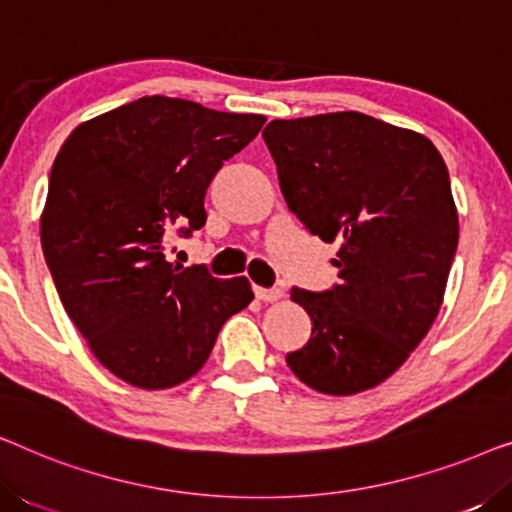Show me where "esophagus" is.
<instances>
[{
    "mask_svg": "<svg viewBox=\"0 0 512 512\" xmlns=\"http://www.w3.org/2000/svg\"><path fill=\"white\" fill-rule=\"evenodd\" d=\"M254 293L258 300H263V303H275L284 296L282 289H277V286H272V289H263V286H254Z\"/></svg>",
    "mask_w": 512,
    "mask_h": 512,
    "instance_id": "34e87169",
    "label": "esophagus"
}]
</instances>
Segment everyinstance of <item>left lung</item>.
<instances>
[{
    "label": "left lung",
    "instance_id": "obj_1",
    "mask_svg": "<svg viewBox=\"0 0 512 512\" xmlns=\"http://www.w3.org/2000/svg\"><path fill=\"white\" fill-rule=\"evenodd\" d=\"M263 139L300 223L340 242V282L291 298L312 319L286 363L331 396L373 389L429 333L459 242L445 160L424 135L359 111L272 121Z\"/></svg>",
    "mask_w": 512,
    "mask_h": 512
}]
</instances>
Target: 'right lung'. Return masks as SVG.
Wrapping results in <instances>:
<instances>
[{
    "instance_id": "right-lung-1",
    "label": "right lung",
    "mask_w": 512,
    "mask_h": 512,
    "mask_svg": "<svg viewBox=\"0 0 512 512\" xmlns=\"http://www.w3.org/2000/svg\"><path fill=\"white\" fill-rule=\"evenodd\" d=\"M263 123L151 95L81 123L55 156L41 214L46 265L97 361L132 387L186 382L254 300L247 277L181 268L165 244L205 226L209 184Z\"/></svg>"
}]
</instances>
